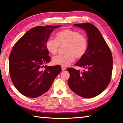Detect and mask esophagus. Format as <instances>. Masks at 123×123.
I'll return each instance as SVG.
<instances>
[{
  "label": "esophagus",
  "mask_w": 123,
  "mask_h": 123,
  "mask_svg": "<svg viewBox=\"0 0 123 123\" xmlns=\"http://www.w3.org/2000/svg\"><path fill=\"white\" fill-rule=\"evenodd\" d=\"M66 69V68H65L64 66H62V71H65V70Z\"/></svg>",
  "instance_id": "1"
}]
</instances>
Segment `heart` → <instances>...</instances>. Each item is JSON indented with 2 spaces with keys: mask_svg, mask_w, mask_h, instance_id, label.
<instances>
[{
  "mask_svg": "<svg viewBox=\"0 0 123 123\" xmlns=\"http://www.w3.org/2000/svg\"><path fill=\"white\" fill-rule=\"evenodd\" d=\"M60 47H64L63 55H58L52 59V63L56 65L68 66L74 58L81 59L86 54L88 42L86 37L78 31L65 29L55 34V39L49 38L45 42V47L51 54L55 55Z\"/></svg>",
  "mask_w": 123,
  "mask_h": 123,
  "instance_id": "obj_1",
  "label": "heart"
}]
</instances>
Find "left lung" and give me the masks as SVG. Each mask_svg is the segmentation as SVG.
I'll list each match as a JSON object with an SVG mask.
<instances>
[{
  "mask_svg": "<svg viewBox=\"0 0 123 123\" xmlns=\"http://www.w3.org/2000/svg\"><path fill=\"white\" fill-rule=\"evenodd\" d=\"M86 31L88 37V50L76 66L85 68L83 72L68 68L70 76L68 85L72 91L84 98L98 96L109 84L111 78L112 54L100 31L90 23L74 25Z\"/></svg>",
  "mask_w": 123,
  "mask_h": 123,
  "instance_id": "obj_1",
  "label": "left lung"
}]
</instances>
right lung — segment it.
<instances>
[{"label": "right lung", "instance_id": "1", "mask_svg": "<svg viewBox=\"0 0 123 123\" xmlns=\"http://www.w3.org/2000/svg\"><path fill=\"white\" fill-rule=\"evenodd\" d=\"M61 25L37 26L26 32L13 46L9 58V71L13 83L21 94L35 98L47 92L61 72L60 65H43L51 58L45 42L54 29Z\"/></svg>", "mask_w": 123, "mask_h": 123}]
</instances>
